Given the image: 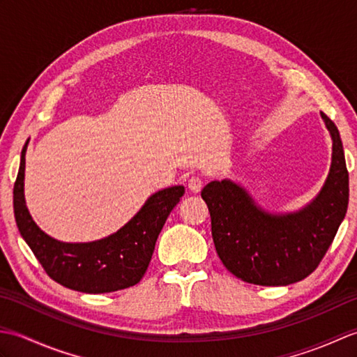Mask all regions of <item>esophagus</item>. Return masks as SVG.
Here are the masks:
<instances>
[{"label": "esophagus", "instance_id": "esophagus-1", "mask_svg": "<svg viewBox=\"0 0 357 357\" xmlns=\"http://www.w3.org/2000/svg\"><path fill=\"white\" fill-rule=\"evenodd\" d=\"M202 179L199 176H192L190 179H188V190H190L192 193H199L202 190Z\"/></svg>", "mask_w": 357, "mask_h": 357}]
</instances>
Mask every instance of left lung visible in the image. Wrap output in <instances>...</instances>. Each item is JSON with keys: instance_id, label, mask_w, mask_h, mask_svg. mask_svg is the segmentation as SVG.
I'll list each match as a JSON object with an SVG mask.
<instances>
[{"instance_id": "left-lung-1", "label": "left lung", "mask_w": 357, "mask_h": 357, "mask_svg": "<svg viewBox=\"0 0 357 357\" xmlns=\"http://www.w3.org/2000/svg\"><path fill=\"white\" fill-rule=\"evenodd\" d=\"M333 138L330 174L317 198L302 211L273 216L255 206L230 181L202 188L219 259L241 280L279 287L299 282L317 268L348 207V170L335 123L322 113Z\"/></svg>"}]
</instances>
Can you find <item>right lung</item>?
<instances>
[{"instance_id":"obj_1","label":"right lung","mask_w":357,"mask_h":357,"mask_svg":"<svg viewBox=\"0 0 357 357\" xmlns=\"http://www.w3.org/2000/svg\"><path fill=\"white\" fill-rule=\"evenodd\" d=\"M26 146L13 185V211L18 230L44 271L63 287L82 293H112L142 279L156 239L184 187H170L150 196L130 222L112 236L89 244H64L38 229L24 202Z\"/></svg>"}]
</instances>
